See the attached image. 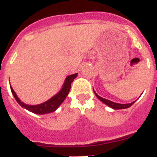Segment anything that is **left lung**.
Returning <instances> with one entry per match:
<instances>
[{"label": "left lung", "mask_w": 157, "mask_h": 157, "mask_svg": "<svg viewBox=\"0 0 157 157\" xmlns=\"http://www.w3.org/2000/svg\"><path fill=\"white\" fill-rule=\"evenodd\" d=\"M94 94H95V95H96L97 98H98V99H99L100 101H102L103 103H105V104L107 105L108 107H111V108H113V109H116V110L125 109V108H128V107H130L131 106H132V105L135 103V101H134V102H132V103H126V104H122V103H114V102H112V101L108 100V99H103V98L100 97L99 95H98V94H97L95 92H94Z\"/></svg>", "instance_id": "1"}]
</instances>
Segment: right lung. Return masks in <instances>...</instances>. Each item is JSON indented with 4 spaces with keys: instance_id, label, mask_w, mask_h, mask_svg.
Returning a JSON list of instances; mask_svg holds the SVG:
<instances>
[{
    "instance_id": "1",
    "label": "right lung",
    "mask_w": 157,
    "mask_h": 157,
    "mask_svg": "<svg viewBox=\"0 0 157 157\" xmlns=\"http://www.w3.org/2000/svg\"><path fill=\"white\" fill-rule=\"evenodd\" d=\"M78 74H74V75H71L67 76L66 80L64 82V84H63V87L60 90V91L57 94H55L54 96H53L51 99H50L49 100H47L46 102L43 103H41V104L38 105H28L24 103L23 102L20 100V99L18 98L17 95L16 94L15 91L13 90V87L10 86V89H11V91L13 94L14 98L17 100L19 104L22 107L25 108L28 111L33 112L35 114H38V115H44V114L50 113V112H53L55 110L58 108L59 106H60L62 103H63V101L65 100V99L67 98V94L70 92V90H71V82L74 81V79L77 77Z\"/></svg>"
}]
</instances>
